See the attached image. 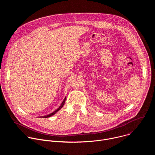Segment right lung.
<instances>
[{
	"label": "right lung",
	"mask_w": 155,
	"mask_h": 155,
	"mask_svg": "<svg viewBox=\"0 0 155 155\" xmlns=\"http://www.w3.org/2000/svg\"><path fill=\"white\" fill-rule=\"evenodd\" d=\"M65 97L64 99V100H63V101H62V104H61V105L59 106V108H58L55 110V111H54L53 112H52V113H51V114H48V115H47L43 116V117H40V118H48V117H50L53 116V115H54L56 112H58L59 110H61V109L62 108L63 105H64V104H65Z\"/></svg>",
	"instance_id": "obj_1"
}]
</instances>
